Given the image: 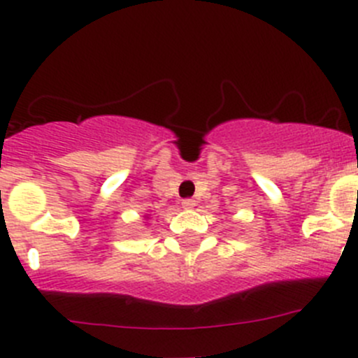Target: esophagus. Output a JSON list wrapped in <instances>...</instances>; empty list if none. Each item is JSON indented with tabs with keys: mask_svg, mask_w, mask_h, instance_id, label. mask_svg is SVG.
<instances>
[{
	"mask_svg": "<svg viewBox=\"0 0 358 358\" xmlns=\"http://www.w3.org/2000/svg\"><path fill=\"white\" fill-rule=\"evenodd\" d=\"M196 206V201L194 199H183L182 201V208L183 209H192Z\"/></svg>",
	"mask_w": 358,
	"mask_h": 358,
	"instance_id": "esophagus-1",
	"label": "esophagus"
}]
</instances>
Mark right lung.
<instances>
[{
    "label": "right lung",
    "instance_id": "1",
    "mask_svg": "<svg viewBox=\"0 0 358 358\" xmlns=\"http://www.w3.org/2000/svg\"><path fill=\"white\" fill-rule=\"evenodd\" d=\"M143 218H145V220H149V215H145V216H143Z\"/></svg>",
    "mask_w": 358,
    "mask_h": 358
}]
</instances>
